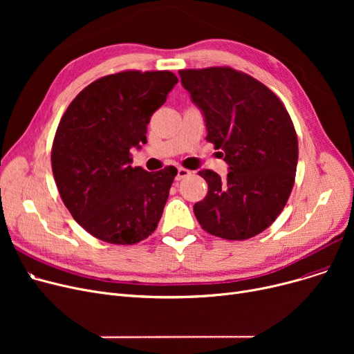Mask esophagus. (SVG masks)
Instances as JSON below:
<instances>
[{
	"mask_svg": "<svg viewBox=\"0 0 354 354\" xmlns=\"http://www.w3.org/2000/svg\"><path fill=\"white\" fill-rule=\"evenodd\" d=\"M189 175H191V171L185 169V167H178V172H176V176H175V179H176V180H180V179L187 178V176H189Z\"/></svg>",
	"mask_w": 354,
	"mask_h": 354,
	"instance_id": "obj_1",
	"label": "esophagus"
}]
</instances>
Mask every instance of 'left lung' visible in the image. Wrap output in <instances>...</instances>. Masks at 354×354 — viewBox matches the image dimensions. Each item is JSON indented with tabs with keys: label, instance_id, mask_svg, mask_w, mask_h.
Masks as SVG:
<instances>
[{
	"label": "left lung",
	"instance_id": "left-lung-1",
	"mask_svg": "<svg viewBox=\"0 0 354 354\" xmlns=\"http://www.w3.org/2000/svg\"><path fill=\"white\" fill-rule=\"evenodd\" d=\"M179 77L230 171L225 179L199 171L208 194L195 216L215 236H255L281 214L294 185L299 142L288 111L267 86L230 67L179 70Z\"/></svg>",
	"mask_w": 354,
	"mask_h": 354
}]
</instances>
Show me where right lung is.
I'll use <instances>...</instances> for the list:
<instances>
[{"mask_svg":"<svg viewBox=\"0 0 354 354\" xmlns=\"http://www.w3.org/2000/svg\"><path fill=\"white\" fill-rule=\"evenodd\" d=\"M178 83L171 71H123L83 88L63 115L51 166L64 205L102 241L130 245L151 235L169 196L176 167H132L147 123Z\"/></svg>","mask_w":354,"mask_h":354,"instance_id":"1","label":"right lung"}]
</instances>
